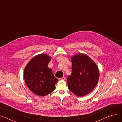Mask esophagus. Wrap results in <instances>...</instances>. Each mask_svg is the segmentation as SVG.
Instances as JSON below:
<instances>
[{
	"mask_svg": "<svg viewBox=\"0 0 122 122\" xmlns=\"http://www.w3.org/2000/svg\"><path fill=\"white\" fill-rule=\"evenodd\" d=\"M66 79V77H62L61 78H60L59 79V80H65Z\"/></svg>",
	"mask_w": 122,
	"mask_h": 122,
	"instance_id": "obj_1",
	"label": "esophagus"
}]
</instances>
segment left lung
Listing matches in <instances>:
<instances>
[{
  "mask_svg": "<svg viewBox=\"0 0 122 122\" xmlns=\"http://www.w3.org/2000/svg\"><path fill=\"white\" fill-rule=\"evenodd\" d=\"M72 74L69 76L68 88L78 97H83L92 92L97 84L99 73L95 62L84 54L71 58Z\"/></svg>",
  "mask_w": 122,
  "mask_h": 122,
  "instance_id": "8db88e82",
  "label": "left lung"
}]
</instances>
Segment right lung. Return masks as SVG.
Listing matches in <instances>:
<instances>
[{
  "mask_svg": "<svg viewBox=\"0 0 122 122\" xmlns=\"http://www.w3.org/2000/svg\"><path fill=\"white\" fill-rule=\"evenodd\" d=\"M51 58L45 54L34 56L24 70V78L27 87L38 96H45L55 90L58 79L48 67Z\"/></svg>",
  "mask_w": 122,
  "mask_h": 122,
  "instance_id": "obj_1",
  "label": "right lung"
}]
</instances>
